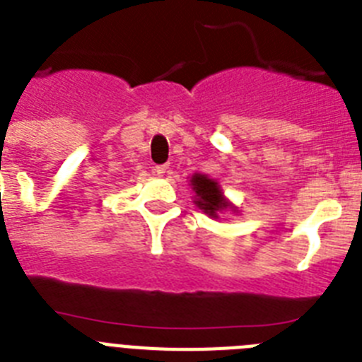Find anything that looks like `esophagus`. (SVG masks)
<instances>
[{"instance_id":"1","label":"esophagus","mask_w":362,"mask_h":362,"mask_svg":"<svg viewBox=\"0 0 362 362\" xmlns=\"http://www.w3.org/2000/svg\"><path fill=\"white\" fill-rule=\"evenodd\" d=\"M153 170H156V174H158V175H165L166 172H168V166L158 165V166H153Z\"/></svg>"}]
</instances>
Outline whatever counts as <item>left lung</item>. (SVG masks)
Here are the masks:
<instances>
[{"label":"left lung","instance_id":"1","mask_svg":"<svg viewBox=\"0 0 362 362\" xmlns=\"http://www.w3.org/2000/svg\"><path fill=\"white\" fill-rule=\"evenodd\" d=\"M190 187L194 190V204L197 209L203 210L204 214L212 219H217L219 214L233 210L238 212V206H233L223 194V188L216 179L209 177L206 174H194L190 177Z\"/></svg>","mask_w":362,"mask_h":362}]
</instances>
